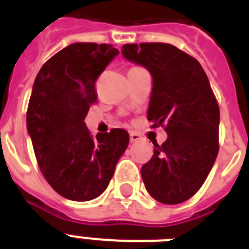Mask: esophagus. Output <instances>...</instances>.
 <instances>
[{"mask_svg":"<svg viewBox=\"0 0 249 249\" xmlns=\"http://www.w3.org/2000/svg\"><path fill=\"white\" fill-rule=\"evenodd\" d=\"M140 140H141L140 134H137V133L134 132L130 133V143H136V142H138Z\"/></svg>","mask_w":249,"mask_h":249,"instance_id":"1","label":"esophagus"}]
</instances>
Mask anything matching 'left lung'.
Here are the masks:
<instances>
[{
	"label": "left lung",
	"mask_w": 249,
	"mask_h": 249,
	"mask_svg": "<svg viewBox=\"0 0 249 249\" xmlns=\"http://www.w3.org/2000/svg\"><path fill=\"white\" fill-rule=\"evenodd\" d=\"M121 53L151 73L147 119L168 134L161 146L154 143V155L141 169L146 190L163 204H179L197 193L216 161V97L200 63L173 45L126 44Z\"/></svg>",
	"instance_id": "8db88e82"
}]
</instances>
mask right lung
I'll use <instances>...</instances> for the list:
<instances>
[{"label":"right lung","instance_id":"obj_1","mask_svg":"<svg viewBox=\"0 0 249 249\" xmlns=\"http://www.w3.org/2000/svg\"><path fill=\"white\" fill-rule=\"evenodd\" d=\"M117 54L108 44L68 45L42 66L33 84L27 129L35 155L49 185L70 200L99 196L129 144L124 129L93 140L84 123L97 101L95 80Z\"/></svg>","mask_w":249,"mask_h":249}]
</instances>
